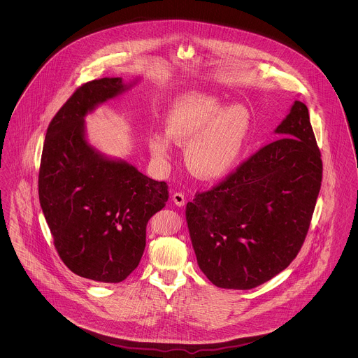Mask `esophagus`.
Listing matches in <instances>:
<instances>
[{
	"mask_svg": "<svg viewBox=\"0 0 358 358\" xmlns=\"http://www.w3.org/2000/svg\"><path fill=\"white\" fill-rule=\"evenodd\" d=\"M172 201L175 203V205H178V206H183L185 205V194L183 193H175L173 196H172Z\"/></svg>",
	"mask_w": 358,
	"mask_h": 358,
	"instance_id": "esophagus-1",
	"label": "esophagus"
}]
</instances>
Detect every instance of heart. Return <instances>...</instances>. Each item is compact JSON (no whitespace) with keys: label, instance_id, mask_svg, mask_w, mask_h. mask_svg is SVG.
I'll return each mask as SVG.
<instances>
[{"label":"heart","instance_id":"b5f03b06","mask_svg":"<svg viewBox=\"0 0 358 358\" xmlns=\"http://www.w3.org/2000/svg\"><path fill=\"white\" fill-rule=\"evenodd\" d=\"M251 132V114L243 104L223 108L212 95L189 94L178 99L166 115V135L153 134L149 148L154 158L166 164L173 141L186 146L190 171L203 179H220L241 158Z\"/></svg>","mask_w":358,"mask_h":358}]
</instances>
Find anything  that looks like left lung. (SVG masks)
<instances>
[{
	"label": "left lung",
	"instance_id": "8db88e82",
	"mask_svg": "<svg viewBox=\"0 0 358 358\" xmlns=\"http://www.w3.org/2000/svg\"><path fill=\"white\" fill-rule=\"evenodd\" d=\"M260 148L208 192L186 219L200 268L219 288L252 289L299 254L321 189L322 161L308 110L294 103Z\"/></svg>",
	"mask_w": 358,
	"mask_h": 358
}]
</instances>
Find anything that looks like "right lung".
<instances>
[{
	"mask_svg": "<svg viewBox=\"0 0 358 358\" xmlns=\"http://www.w3.org/2000/svg\"><path fill=\"white\" fill-rule=\"evenodd\" d=\"M125 90L121 78L83 84L52 118L38 196L62 262L77 275L121 282L139 264L148 222L168 201V186L92 149L84 117Z\"/></svg>",
	"mask_w": 358,
	"mask_h": 358,
	"instance_id": "1",
	"label": "right lung"
}]
</instances>
